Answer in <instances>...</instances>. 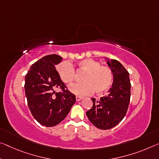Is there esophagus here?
Wrapping results in <instances>:
<instances>
[{
    "label": "esophagus",
    "instance_id": "34e87169",
    "mask_svg": "<svg viewBox=\"0 0 159 159\" xmlns=\"http://www.w3.org/2000/svg\"><path fill=\"white\" fill-rule=\"evenodd\" d=\"M82 99H83V97H80V96L75 97V100H76V101H80V100Z\"/></svg>",
    "mask_w": 159,
    "mask_h": 159
}]
</instances>
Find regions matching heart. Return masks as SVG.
Segmentation results:
<instances>
[{
    "label": "heart",
    "instance_id": "heart-1",
    "mask_svg": "<svg viewBox=\"0 0 159 159\" xmlns=\"http://www.w3.org/2000/svg\"><path fill=\"white\" fill-rule=\"evenodd\" d=\"M78 71L84 73L82 83L71 86L70 91L80 96L89 95L95 90L96 93H104L110 89L113 82V74L110 68L100 66V63L93 59H85L77 64ZM57 71L60 79L68 85H72L76 79L74 67L69 62L59 64Z\"/></svg>",
    "mask_w": 159,
    "mask_h": 159
}]
</instances>
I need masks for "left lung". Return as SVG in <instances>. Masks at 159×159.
<instances>
[{"mask_svg": "<svg viewBox=\"0 0 159 159\" xmlns=\"http://www.w3.org/2000/svg\"><path fill=\"white\" fill-rule=\"evenodd\" d=\"M105 59L113 74L112 87L107 95L100 98L99 101L92 98L93 107L86 112L90 122L101 129H111L122 120L127 113L131 95L129 73L117 60Z\"/></svg>", "mask_w": 159, "mask_h": 159, "instance_id": "1", "label": "left lung"}]
</instances>
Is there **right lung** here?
Returning <instances> with one entry per match:
<instances>
[{
  "mask_svg": "<svg viewBox=\"0 0 159 159\" xmlns=\"http://www.w3.org/2000/svg\"><path fill=\"white\" fill-rule=\"evenodd\" d=\"M62 61L57 54L47 55L34 63L25 77L27 105L39 124L54 127L59 124L75 102V95L66 89L56 65ZM59 88L62 92H56Z\"/></svg>",
  "mask_w": 159,
  "mask_h": 159,
  "instance_id": "obj_1",
  "label": "right lung"
}]
</instances>
